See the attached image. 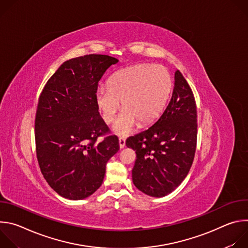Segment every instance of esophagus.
<instances>
[{"label":"esophagus","instance_id":"obj_1","mask_svg":"<svg viewBox=\"0 0 248 248\" xmlns=\"http://www.w3.org/2000/svg\"><path fill=\"white\" fill-rule=\"evenodd\" d=\"M119 144H120V148L121 149H123L124 146H125V140H124V138H120L119 139Z\"/></svg>","mask_w":248,"mask_h":248}]
</instances>
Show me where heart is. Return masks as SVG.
Wrapping results in <instances>:
<instances>
[{
  "label": "heart",
  "mask_w": 248,
  "mask_h": 248,
  "mask_svg": "<svg viewBox=\"0 0 248 248\" xmlns=\"http://www.w3.org/2000/svg\"><path fill=\"white\" fill-rule=\"evenodd\" d=\"M168 70L151 63L125 67L114 74L108 86L99 85L94 94L95 103L106 123H112L123 104L124 111L112 126L119 136H127L137 122L145 125L154 122L168 101L171 90Z\"/></svg>",
  "instance_id": "1"
}]
</instances>
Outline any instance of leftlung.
I'll use <instances>...</instances> for the list:
<instances>
[{
	"label": "left lung",
	"instance_id": "8db88e82",
	"mask_svg": "<svg viewBox=\"0 0 248 248\" xmlns=\"http://www.w3.org/2000/svg\"><path fill=\"white\" fill-rule=\"evenodd\" d=\"M193 93L180 70L174 73L170 103L146 130L126 139L136 153L132 182L143 193L163 197L186 179L192 165L197 139Z\"/></svg>",
	"mask_w": 248,
	"mask_h": 248
}]
</instances>
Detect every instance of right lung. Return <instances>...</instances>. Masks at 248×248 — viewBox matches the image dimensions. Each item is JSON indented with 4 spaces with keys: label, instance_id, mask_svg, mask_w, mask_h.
<instances>
[{
    "label": "right lung",
    "instance_id": "add662e5",
    "mask_svg": "<svg viewBox=\"0 0 248 248\" xmlns=\"http://www.w3.org/2000/svg\"><path fill=\"white\" fill-rule=\"evenodd\" d=\"M119 60L86 55L65 61L47 81L35 118L36 154L48 185L62 197L81 200L102 185L106 164L119 151L95 103L98 82Z\"/></svg>",
    "mask_w": 248,
    "mask_h": 248
}]
</instances>
